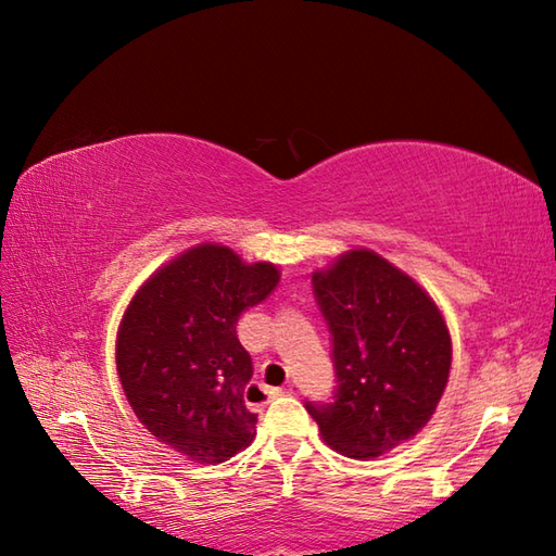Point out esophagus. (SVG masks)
Returning a JSON list of instances; mask_svg holds the SVG:
<instances>
[{"label": "esophagus", "instance_id": "34e87169", "mask_svg": "<svg viewBox=\"0 0 556 556\" xmlns=\"http://www.w3.org/2000/svg\"><path fill=\"white\" fill-rule=\"evenodd\" d=\"M251 392H257L260 396L267 394V399H277V396L291 394V389H285V387H279V389H265V387H260V384H253V387H251Z\"/></svg>", "mask_w": 556, "mask_h": 556}]
</instances>
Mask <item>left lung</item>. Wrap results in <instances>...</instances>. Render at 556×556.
<instances>
[{"instance_id":"1","label":"left lung","mask_w":556,"mask_h":556,"mask_svg":"<svg viewBox=\"0 0 556 556\" xmlns=\"http://www.w3.org/2000/svg\"><path fill=\"white\" fill-rule=\"evenodd\" d=\"M332 332L337 394L305 404L323 440L370 460L413 440L446 389L452 337L440 305L404 269L370 248H351L313 271Z\"/></svg>"}]
</instances>
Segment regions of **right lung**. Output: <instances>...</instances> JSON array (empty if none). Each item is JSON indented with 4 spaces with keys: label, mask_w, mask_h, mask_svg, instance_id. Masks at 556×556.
Wrapping results in <instances>:
<instances>
[{
    "label": "right lung",
    "mask_w": 556,
    "mask_h": 556,
    "mask_svg": "<svg viewBox=\"0 0 556 556\" xmlns=\"http://www.w3.org/2000/svg\"><path fill=\"white\" fill-rule=\"evenodd\" d=\"M277 281V265L198 243L134 293L116 332V372L136 418L157 442L212 466L253 442L257 413L243 399L253 363L236 323Z\"/></svg>",
    "instance_id": "add662e5"
}]
</instances>
